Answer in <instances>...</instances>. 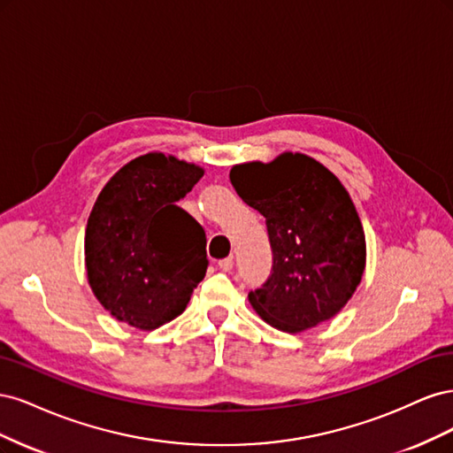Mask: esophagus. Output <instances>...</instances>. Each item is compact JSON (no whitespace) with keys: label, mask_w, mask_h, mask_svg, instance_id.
I'll return each instance as SVG.
<instances>
[{"label":"esophagus","mask_w":453,"mask_h":453,"mask_svg":"<svg viewBox=\"0 0 453 453\" xmlns=\"http://www.w3.org/2000/svg\"><path fill=\"white\" fill-rule=\"evenodd\" d=\"M232 266H234V260H232V257H226L223 260H219V268H221L223 272H230Z\"/></svg>","instance_id":"1"}]
</instances>
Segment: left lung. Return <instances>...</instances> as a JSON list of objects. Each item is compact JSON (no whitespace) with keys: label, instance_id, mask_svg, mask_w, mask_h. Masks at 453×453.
Returning <instances> with one entry per match:
<instances>
[{"label":"left lung","instance_id":"8db88e82","mask_svg":"<svg viewBox=\"0 0 453 453\" xmlns=\"http://www.w3.org/2000/svg\"><path fill=\"white\" fill-rule=\"evenodd\" d=\"M230 183L266 219L273 266L250 293L260 319L295 334L334 318L366 265L365 230L344 185L321 162L289 150L266 164H236Z\"/></svg>","mask_w":453,"mask_h":453}]
</instances>
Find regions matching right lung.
<instances>
[{
  "label": "right lung",
  "mask_w": 453,
  "mask_h": 453,
  "mask_svg": "<svg viewBox=\"0 0 453 453\" xmlns=\"http://www.w3.org/2000/svg\"><path fill=\"white\" fill-rule=\"evenodd\" d=\"M203 168L147 153L125 164L94 202L85 266L98 303L117 321L153 331L181 315L208 270L205 232L175 205Z\"/></svg>",
  "instance_id": "add662e5"
}]
</instances>
